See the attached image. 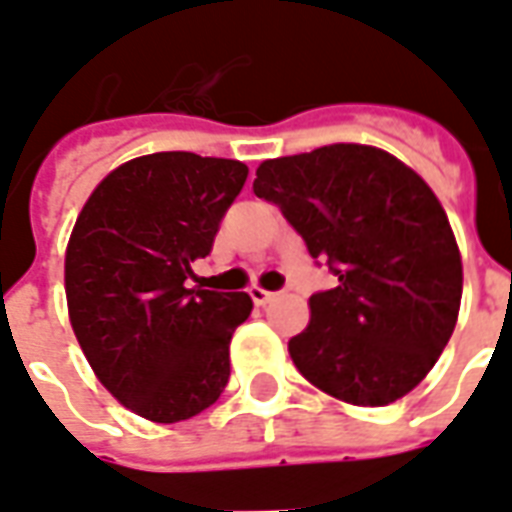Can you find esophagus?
<instances>
[{
	"label": "esophagus",
	"instance_id": "34e87169",
	"mask_svg": "<svg viewBox=\"0 0 512 512\" xmlns=\"http://www.w3.org/2000/svg\"><path fill=\"white\" fill-rule=\"evenodd\" d=\"M249 296L255 301L257 307H266L271 301L277 299V293H271V290H263V288H249Z\"/></svg>",
	"mask_w": 512,
	"mask_h": 512
}]
</instances>
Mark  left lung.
<instances>
[{
  "label": "left lung",
  "instance_id": "8db88e82",
  "mask_svg": "<svg viewBox=\"0 0 512 512\" xmlns=\"http://www.w3.org/2000/svg\"><path fill=\"white\" fill-rule=\"evenodd\" d=\"M252 189L337 277L312 293L310 326L288 343L301 376L354 406L408 395L450 343L463 290L428 183L378 147L326 145L263 161Z\"/></svg>",
  "mask_w": 512,
  "mask_h": 512
}]
</instances>
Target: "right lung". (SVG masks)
<instances>
[{
    "label": "right lung",
    "instance_id": "right-lung-1",
    "mask_svg": "<svg viewBox=\"0 0 512 512\" xmlns=\"http://www.w3.org/2000/svg\"><path fill=\"white\" fill-rule=\"evenodd\" d=\"M249 167L169 150L109 172L79 213L65 255L76 340L98 381L134 414L180 422L219 400L246 293L197 282Z\"/></svg>",
    "mask_w": 512,
    "mask_h": 512
}]
</instances>
